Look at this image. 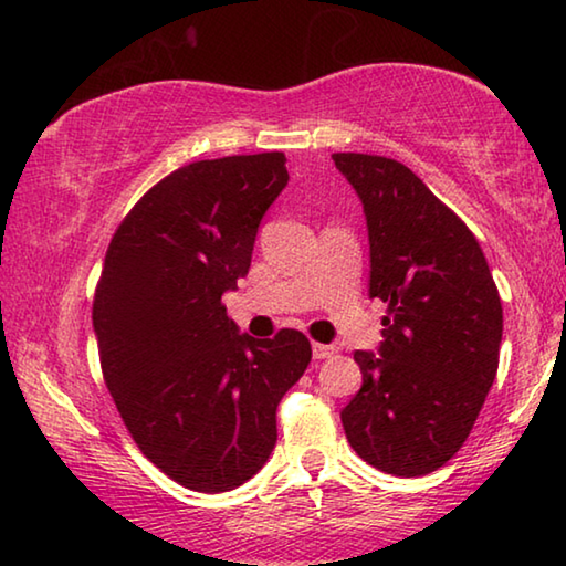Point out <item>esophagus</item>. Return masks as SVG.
I'll list each match as a JSON object with an SVG mask.
<instances>
[{
    "label": "esophagus",
    "instance_id": "34e87169",
    "mask_svg": "<svg viewBox=\"0 0 566 566\" xmlns=\"http://www.w3.org/2000/svg\"><path fill=\"white\" fill-rule=\"evenodd\" d=\"M335 353H337L335 345H319V343L312 345V357H315V360H329Z\"/></svg>",
    "mask_w": 566,
    "mask_h": 566
}]
</instances>
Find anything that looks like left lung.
<instances>
[{"label":"left lung","instance_id":"8db88e82","mask_svg":"<svg viewBox=\"0 0 566 566\" xmlns=\"http://www.w3.org/2000/svg\"><path fill=\"white\" fill-rule=\"evenodd\" d=\"M363 203L370 297L388 302L378 353L355 349L363 388L339 412L355 453L392 476L451 461L499 370L501 312L469 227L408 166L332 154Z\"/></svg>","mask_w":566,"mask_h":566}]
</instances>
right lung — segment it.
<instances>
[{
	"label": "right lung",
	"instance_id": "right-lung-1",
	"mask_svg": "<svg viewBox=\"0 0 566 566\" xmlns=\"http://www.w3.org/2000/svg\"><path fill=\"white\" fill-rule=\"evenodd\" d=\"M284 164L256 154L174 170L105 254L93 329L107 390L143 455L191 491H231L262 469L276 406L312 360L302 332L254 339L221 304L249 274Z\"/></svg>",
	"mask_w": 566,
	"mask_h": 566
}]
</instances>
